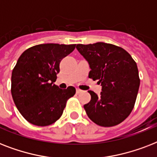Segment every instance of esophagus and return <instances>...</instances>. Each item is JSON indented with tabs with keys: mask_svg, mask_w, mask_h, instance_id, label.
Masks as SVG:
<instances>
[{
	"mask_svg": "<svg viewBox=\"0 0 157 157\" xmlns=\"http://www.w3.org/2000/svg\"><path fill=\"white\" fill-rule=\"evenodd\" d=\"M81 92H82V90H80V89H76V93L80 94V93H81Z\"/></svg>",
	"mask_w": 157,
	"mask_h": 157,
	"instance_id": "1",
	"label": "esophagus"
}]
</instances>
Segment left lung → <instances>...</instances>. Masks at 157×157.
Wrapping results in <instances>:
<instances>
[{"label": "left lung", "instance_id": "1", "mask_svg": "<svg viewBox=\"0 0 157 157\" xmlns=\"http://www.w3.org/2000/svg\"><path fill=\"white\" fill-rule=\"evenodd\" d=\"M76 49L90 64L89 78L102 86L98 96L89 91L91 99L84 105L86 114L100 126L119 124L135 104L140 85L136 63L126 50L112 44H78Z\"/></svg>", "mask_w": 157, "mask_h": 157}]
</instances>
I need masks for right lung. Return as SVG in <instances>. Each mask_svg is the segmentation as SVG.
<instances>
[{"instance_id": "obj_1", "label": "right lung", "mask_w": 157, "mask_h": 157, "mask_svg": "<svg viewBox=\"0 0 157 157\" xmlns=\"http://www.w3.org/2000/svg\"><path fill=\"white\" fill-rule=\"evenodd\" d=\"M76 45L40 44L28 48L18 58L11 76V94L21 115L29 123L47 126L61 117L76 89L54 85L59 63Z\"/></svg>"}]
</instances>
